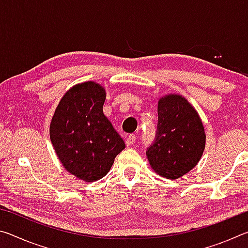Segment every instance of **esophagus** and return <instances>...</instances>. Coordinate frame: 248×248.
I'll return each mask as SVG.
<instances>
[{"label": "esophagus", "instance_id": "obj_1", "mask_svg": "<svg viewBox=\"0 0 248 248\" xmlns=\"http://www.w3.org/2000/svg\"><path fill=\"white\" fill-rule=\"evenodd\" d=\"M136 140H137L136 136H134V134H130V136L127 137V139H125V144L128 146H131L134 142H136Z\"/></svg>", "mask_w": 248, "mask_h": 248}]
</instances>
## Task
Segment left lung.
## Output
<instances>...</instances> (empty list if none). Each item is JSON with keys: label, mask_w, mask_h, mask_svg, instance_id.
<instances>
[{"label": "left lung", "mask_w": 248, "mask_h": 248, "mask_svg": "<svg viewBox=\"0 0 248 248\" xmlns=\"http://www.w3.org/2000/svg\"><path fill=\"white\" fill-rule=\"evenodd\" d=\"M157 130L146 156L163 177L176 179L194 169L204 150L203 125L195 108L179 95L158 102Z\"/></svg>", "instance_id": "1"}]
</instances>
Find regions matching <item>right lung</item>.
<instances>
[{"label": "right lung", "mask_w": 248, "mask_h": 248, "mask_svg": "<svg viewBox=\"0 0 248 248\" xmlns=\"http://www.w3.org/2000/svg\"><path fill=\"white\" fill-rule=\"evenodd\" d=\"M106 93L94 82L64 94L50 124V139L62 165L85 182L108 173L124 141L103 112Z\"/></svg>", "instance_id": "right-lung-1"}]
</instances>
